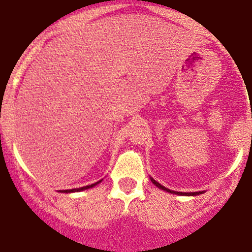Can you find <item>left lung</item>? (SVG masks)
I'll return each mask as SVG.
<instances>
[{
    "label": "left lung",
    "mask_w": 252,
    "mask_h": 252,
    "mask_svg": "<svg viewBox=\"0 0 252 252\" xmlns=\"http://www.w3.org/2000/svg\"><path fill=\"white\" fill-rule=\"evenodd\" d=\"M152 182H153V183L156 184V186H157L158 188H161V189H165V191H167V192H171V193H178V195H186V196H195V195H199V193H203V192H186V193H184V192L170 191L168 188H165V187H163V186H161V184L158 183V182H156V180L152 179Z\"/></svg>",
    "instance_id": "8db88e82"
}]
</instances>
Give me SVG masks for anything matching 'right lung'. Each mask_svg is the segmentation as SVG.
<instances>
[{"instance_id": "add662e5", "label": "right lung", "mask_w": 252, "mask_h": 252, "mask_svg": "<svg viewBox=\"0 0 252 252\" xmlns=\"http://www.w3.org/2000/svg\"><path fill=\"white\" fill-rule=\"evenodd\" d=\"M102 180H99V182H96V183L94 184H90V186H85V187H81V188H73V189H64V191L61 192H77V191H85V189H87V188H91L94 187V186H96L98 183H100Z\"/></svg>"}]
</instances>
